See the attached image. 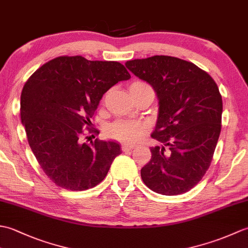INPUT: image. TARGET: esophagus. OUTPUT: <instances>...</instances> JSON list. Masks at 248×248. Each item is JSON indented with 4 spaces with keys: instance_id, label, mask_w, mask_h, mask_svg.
I'll return each mask as SVG.
<instances>
[{
    "instance_id": "1",
    "label": "esophagus",
    "mask_w": 248,
    "mask_h": 248,
    "mask_svg": "<svg viewBox=\"0 0 248 248\" xmlns=\"http://www.w3.org/2000/svg\"><path fill=\"white\" fill-rule=\"evenodd\" d=\"M134 144H131V143H127V144H123L121 145V150L123 151H127V150H131V149H133L134 148Z\"/></svg>"
}]
</instances>
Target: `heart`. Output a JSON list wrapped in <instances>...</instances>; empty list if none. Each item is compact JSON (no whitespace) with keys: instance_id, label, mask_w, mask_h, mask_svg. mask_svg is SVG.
I'll list each match as a JSON object with an SVG mask.
<instances>
[{"instance_id":"1","label":"heart","mask_w":248,"mask_h":248,"mask_svg":"<svg viewBox=\"0 0 248 248\" xmlns=\"http://www.w3.org/2000/svg\"><path fill=\"white\" fill-rule=\"evenodd\" d=\"M130 91H152L151 86L145 81L136 80L130 86ZM149 124L145 121L116 120L107 127V134L110 139L120 141H136L147 133Z\"/></svg>"}]
</instances>
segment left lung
I'll list each match as a JSON object with an SVG mask.
<instances>
[{
	"label": "left lung",
	"instance_id": "8db88e82",
	"mask_svg": "<svg viewBox=\"0 0 248 248\" xmlns=\"http://www.w3.org/2000/svg\"><path fill=\"white\" fill-rule=\"evenodd\" d=\"M128 69L154 87L159 116L151 159L140 176L151 191L179 195L193 188L211 165L222 129L223 101L209 73L167 55L128 61Z\"/></svg>",
	"mask_w": 248,
	"mask_h": 248
}]
</instances>
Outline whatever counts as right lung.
Returning <instances> with one entry per match:
<instances>
[{
    "label": "right lung",
    "mask_w": 248,
    "mask_h": 248,
    "mask_svg": "<svg viewBox=\"0 0 248 248\" xmlns=\"http://www.w3.org/2000/svg\"><path fill=\"white\" fill-rule=\"evenodd\" d=\"M131 78L118 62L59 56L39 67L21 93V121L31 151L50 180L70 191H85L107 177L121 154L115 141L83 143L100 100L116 83Z\"/></svg>",
    "instance_id": "1"
}]
</instances>
